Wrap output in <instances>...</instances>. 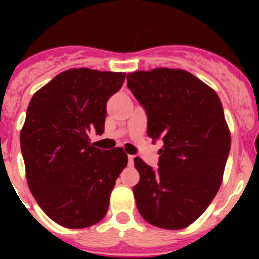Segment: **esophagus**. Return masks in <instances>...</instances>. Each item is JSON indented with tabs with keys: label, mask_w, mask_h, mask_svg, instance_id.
Returning <instances> with one entry per match:
<instances>
[{
	"label": "esophagus",
	"mask_w": 259,
	"mask_h": 259,
	"mask_svg": "<svg viewBox=\"0 0 259 259\" xmlns=\"http://www.w3.org/2000/svg\"><path fill=\"white\" fill-rule=\"evenodd\" d=\"M134 158L135 155H128V163L134 164Z\"/></svg>",
	"instance_id": "esophagus-1"
}]
</instances>
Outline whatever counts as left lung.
<instances>
[{
  "mask_svg": "<svg viewBox=\"0 0 259 259\" xmlns=\"http://www.w3.org/2000/svg\"><path fill=\"white\" fill-rule=\"evenodd\" d=\"M127 87L148 116V136L162 140L158 167L136 157L139 212L164 230L188 227L221 187L231 135L218 95L184 70L154 68L127 75Z\"/></svg>",
  "mask_w": 259,
  "mask_h": 259,
  "instance_id": "left-lung-1",
  "label": "left lung"
}]
</instances>
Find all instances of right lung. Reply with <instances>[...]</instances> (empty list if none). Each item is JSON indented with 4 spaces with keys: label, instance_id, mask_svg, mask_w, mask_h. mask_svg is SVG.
I'll return each mask as SVG.
<instances>
[{
    "label": "right lung",
    "instance_id": "add662e5",
    "mask_svg": "<svg viewBox=\"0 0 259 259\" xmlns=\"http://www.w3.org/2000/svg\"><path fill=\"white\" fill-rule=\"evenodd\" d=\"M124 72L74 68L57 75L31 98L20 149L31 193L52 221L84 228L101 221L128 158L101 150L89 134H104L106 104Z\"/></svg>",
    "mask_w": 259,
    "mask_h": 259
}]
</instances>
